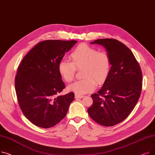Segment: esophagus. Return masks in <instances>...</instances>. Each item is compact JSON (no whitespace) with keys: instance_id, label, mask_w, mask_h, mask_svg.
I'll return each mask as SVG.
<instances>
[{"instance_id":"obj_1","label":"esophagus","mask_w":155,"mask_h":155,"mask_svg":"<svg viewBox=\"0 0 155 155\" xmlns=\"http://www.w3.org/2000/svg\"><path fill=\"white\" fill-rule=\"evenodd\" d=\"M84 97V95H77V94H75V99H82Z\"/></svg>"}]
</instances>
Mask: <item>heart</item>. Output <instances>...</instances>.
<instances>
[{"mask_svg":"<svg viewBox=\"0 0 155 155\" xmlns=\"http://www.w3.org/2000/svg\"><path fill=\"white\" fill-rule=\"evenodd\" d=\"M71 61L61 60L58 70L62 78L67 82L74 79L77 69H82L83 79L68 86V89L82 95L94 91L96 82L101 84L106 80L110 68L108 54L99 52L96 48L83 43L78 45L70 54Z\"/></svg>","mask_w":155,"mask_h":155,"instance_id":"obj_1","label":"heart"}]
</instances>
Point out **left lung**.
Listing matches in <instances>:
<instances>
[{"mask_svg":"<svg viewBox=\"0 0 155 155\" xmlns=\"http://www.w3.org/2000/svg\"><path fill=\"white\" fill-rule=\"evenodd\" d=\"M91 44L104 47L111 67L101 90L91 95L90 117L104 126L121 123L131 114L139 100L142 88V72L132 51L114 39H99Z\"/></svg>","mask_w":155,"mask_h":155,"instance_id":"1","label":"left lung"}]
</instances>
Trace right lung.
I'll use <instances>...</instances> for the list:
<instances>
[{"mask_svg":"<svg viewBox=\"0 0 155 155\" xmlns=\"http://www.w3.org/2000/svg\"><path fill=\"white\" fill-rule=\"evenodd\" d=\"M75 40H46L37 44L19 64L15 78V92L24 116L40 127L49 128L67 115L74 93L58 94L64 84L58 70Z\"/></svg>","mask_w":155,"mask_h":155,"instance_id":"obj_1","label":"right lung"}]
</instances>
